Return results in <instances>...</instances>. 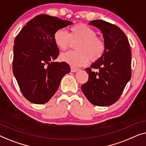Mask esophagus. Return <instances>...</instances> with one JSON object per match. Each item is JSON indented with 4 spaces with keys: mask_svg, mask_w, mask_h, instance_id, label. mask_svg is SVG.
I'll use <instances>...</instances> for the list:
<instances>
[{
    "mask_svg": "<svg viewBox=\"0 0 146 146\" xmlns=\"http://www.w3.org/2000/svg\"><path fill=\"white\" fill-rule=\"evenodd\" d=\"M79 70V69L78 68H76V67H71V71L73 73H75V72H77Z\"/></svg>",
    "mask_w": 146,
    "mask_h": 146,
    "instance_id": "1",
    "label": "esophagus"
}]
</instances>
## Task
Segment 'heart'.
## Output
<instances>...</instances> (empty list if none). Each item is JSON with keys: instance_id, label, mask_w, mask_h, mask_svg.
<instances>
[{"instance_id": "b5f03b06", "label": "heart", "mask_w": 146, "mask_h": 146, "mask_svg": "<svg viewBox=\"0 0 146 146\" xmlns=\"http://www.w3.org/2000/svg\"><path fill=\"white\" fill-rule=\"evenodd\" d=\"M53 41L61 51L66 50L72 42H79L76 45L77 51H71L61 55V61L71 66H83L89 62L98 61L105 51V44L102 38L96 36V32L85 24H77L69 28V33L59 29L53 34Z\"/></svg>"}]
</instances>
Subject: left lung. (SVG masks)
<instances>
[{
  "label": "left lung",
  "instance_id": "8db88e82",
  "mask_svg": "<svg viewBox=\"0 0 146 146\" xmlns=\"http://www.w3.org/2000/svg\"><path fill=\"white\" fill-rule=\"evenodd\" d=\"M89 24L102 32L106 48L101 58L85 69L89 80L81 86V89L91 104L108 106L119 99L130 80V45L124 32L118 26L102 20H93ZM91 68L100 71L94 72Z\"/></svg>",
  "mask_w": 146,
  "mask_h": 146
}]
</instances>
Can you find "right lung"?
<instances>
[{"label":"right lung","instance_id":"right-lung-1","mask_svg":"<svg viewBox=\"0 0 146 146\" xmlns=\"http://www.w3.org/2000/svg\"><path fill=\"white\" fill-rule=\"evenodd\" d=\"M72 23L40 14L28 22L14 40L13 73L24 96L32 103L48 102L63 76L70 72L68 63L54 61L59 53L53 34Z\"/></svg>","mask_w":146,"mask_h":146}]
</instances>
